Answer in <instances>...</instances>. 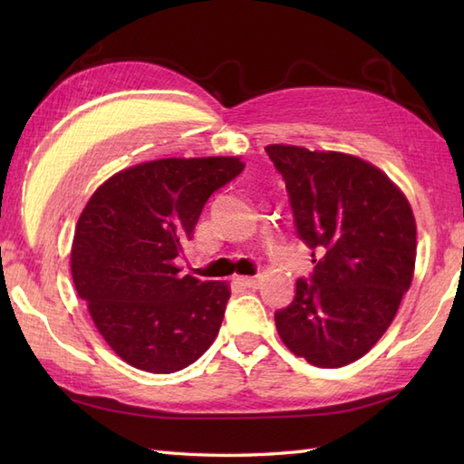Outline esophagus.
I'll return each instance as SVG.
<instances>
[{"label": "esophagus", "mask_w": 464, "mask_h": 464, "mask_svg": "<svg viewBox=\"0 0 464 464\" xmlns=\"http://www.w3.org/2000/svg\"><path fill=\"white\" fill-rule=\"evenodd\" d=\"M237 281L247 289H255L259 285V277H237Z\"/></svg>", "instance_id": "obj_1"}]
</instances>
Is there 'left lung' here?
<instances>
[{
  "label": "left lung",
  "mask_w": 464,
  "mask_h": 464,
  "mask_svg": "<svg viewBox=\"0 0 464 464\" xmlns=\"http://www.w3.org/2000/svg\"><path fill=\"white\" fill-rule=\"evenodd\" d=\"M265 151L314 263L291 304L275 313L279 337L314 367H344L382 337L411 287L415 217L399 187L359 157L297 145Z\"/></svg>",
  "instance_id": "obj_1"
}]
</instances>
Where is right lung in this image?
<instances>
[{
  "label": "right lung",
  "instance_id": "right-lung-1",
  "mask_svg": "<svg viewBox=\"0 0 464 464\" xmlns=\"http://www.w3.org/2000/svg\"><path fill=\"white\" fill-rule=\"evenodd\" d=\"M239 157L157 160L110 177L75 227L72 275L107 344L147 372L189 367L219 333L229 285L181 275L203 205L243 171Z\"/></svg>",
  "mask_w": 464,
  "mask_h": 464
}]
</instances>
